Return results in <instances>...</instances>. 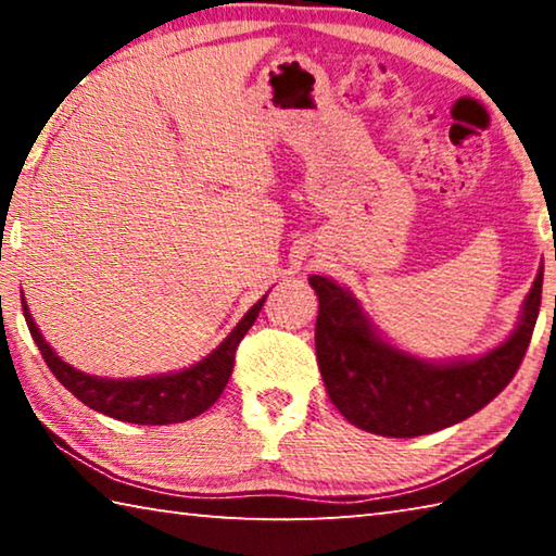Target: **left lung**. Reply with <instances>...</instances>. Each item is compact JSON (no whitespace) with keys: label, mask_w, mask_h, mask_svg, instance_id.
I'll return each instance as SVG.
<instances>
[{"label":"left lung","mask_w":556,"mask_h":556,"mask_svg":"<svg viewBox=\"0 0 556 556\" xmlns=\"http://www.w3.org/2000/svg\"><path fill=\"white\" fill-rule=\"evenodd\" d=\"M542 277L527 294L520 324L503 345L473 361L429 363L382 341L351 291L312 275L318 296L316 357L326 392L343 417L370 434L412 439L483 409L515 378L540 316Z\"/></svg>","instance_id":"1"}]
</instances>
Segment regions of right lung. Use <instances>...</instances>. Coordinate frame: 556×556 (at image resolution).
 I'll return each instance as SVG.
<instances>
[{"label":"right lung","instance_id":"obj_1","mask_svg":"<svg viewBox=\"0 0 556 556\" xmlns=\"http://www.w3.org/2000/svg\"><path fill=\"white\" fill-rule=\"evenodd\" d=\"M265 299L267 294L242 316V321L232 328V333L211 355H205L201 363L181 372L135 380H110L75 370L73 365L63 363L59 353L46 343L24 299L22 308L26 326H29L31 338L39 345L46 365H49L63 388L73 392L83 404H88L90 409L100 414H108L112 419L129 421V425H178V421L199 417L220 397L225 384L230 380L235 351H238L244 333L250 331V326L257 321Z\"/></svg>","mask_w":556,"mask_h":556}]
</instances>
